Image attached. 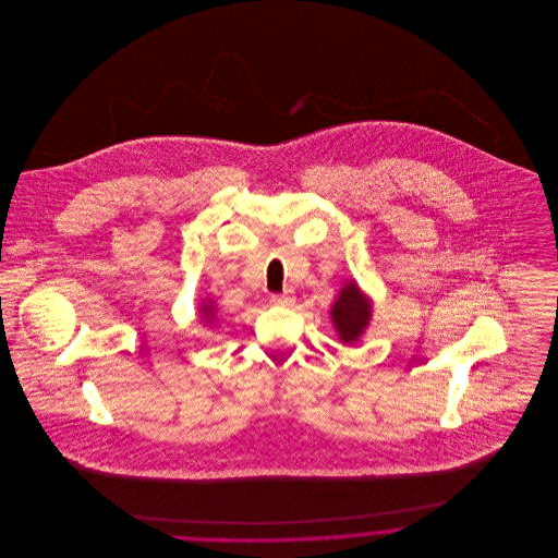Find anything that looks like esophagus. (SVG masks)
Returning <instances> with one entry per match:
<instances>
[{"label": "esophagus", "instance_id": "obj_1", "mask_svg": "<svg viewBox=\"0 0 558 558\" xmlns=\"http://www.w3.org/2000/svg\"><path fill=\"white\" fill-rule=\"evenodd\" d=\"M272 305H281V307H290L294 305V294L292 292H283V294H272L270 296Z\"/></svg>", "mask_w": 558, "mask_h": 558}]
</instances>
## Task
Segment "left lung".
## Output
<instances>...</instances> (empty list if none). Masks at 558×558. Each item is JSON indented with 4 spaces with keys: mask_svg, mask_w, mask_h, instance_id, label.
Masks as SVG:
<instances>
[{
    "mask_svg": "<svg viewBox=\"0 0 558 558\" xmlns=\"http://www.w3.org/2000/svg\"><path fill=\"white\" fill-rule=\"evenodd\" d=\"M330 319L339 339L350 345L361 339L372 319V301L359 290L354 281H348L330 307Z\"/></svg>",
    "mask_w": 558,
    "mask_h": 558,
    "instance_id": "obj_1",
    "label": "left lung"
}]
</instances>
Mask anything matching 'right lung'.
Wrapping results in <instances>:
<instances>
[{
	"mask_svg": "<svg viewBox=\"0 0 558 558\" xmlns=\"http://www.w3.org/2000/svg\"><path fill=\"white\" fill-rule=\"evenodd\" d=\"M199 314L204 316V322H208V324H213L215 318H217V310H215V305H213V303H206V305H202Z\"/></svg>",
	"mask_w": 558,
	"mask_h": 558,
	"instance_id": "add662e5",
	"label": "right lung"
}]
</instances>
